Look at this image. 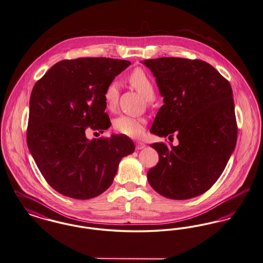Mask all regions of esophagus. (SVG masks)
I'll return each mask as SVG.
<instances>
[{
    "mask_svg": "<svg viewBox=\"0 0 263 263\" xmlns=\"http://www.w3.org/2000/svg\"><path fill=\"white\" fill-rule=\"evenodd\" d=\"M145 146H146V145H145L144 143H142V142H136V149H137V150L143 149Z\"/></svg>",
    "mask_w": 263,
    "mask_h": 263,
    "instance_id": "esophagus-1",
    "label": "esophagus"
}]
</instances>
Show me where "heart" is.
Masks as SVG:
<instances>
[{
    "label": "heart",
    "instance_id": "b5f03b06",
    "mask_svg": "<svg viewBox=\"0 0 263 263\" xmlns=\"http://www.w3.org/2000/svg\"><path fill=\"white\" fill-rule=\"evenodd\" d=\"M128 82L138 92L141 93L146 100L151 101L155 97V86L149 74L142 68L134 69L128 77ZM119 96V86L116 81H110L106 85L103 99L106 108L114 111L117 107ZM146 120L142 117H132L128 115H120L113 120V128L126 136L139 137L145 130Z\"/></svg>",
    "mask_w": 263,
    "mask_h": 263
}]
</instances>
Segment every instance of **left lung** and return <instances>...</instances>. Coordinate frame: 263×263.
Returning a JSON list of instances; mask_svg holds the SVG:
<instances>
[{
  "label": "left lung",
  "mask_w": 263,
  "mask_h": 263,
  "mask_svg": "<svg viewBox=\"0 0 263 263\" xmlns=\"http://www.w3.org/2000/svg\"><path fill=\"white\" fill-rule=\"evenodd\" d=\"M164 97L151 132L177 135L178 146L151 145L158 164L148 171L160 195L186 200L212 187L224 170L237 139L232 86L214 66L201 60H145Z\"/></svg>",
  "instance_id": "8db88e82"
}]
</instances>
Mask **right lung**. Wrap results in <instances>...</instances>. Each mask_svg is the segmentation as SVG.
<instances>
[{"mask_svg":"<svg viewBox=\"0 0 263 263\" xmlns=\"http://www.w3.org/2000/svg\"><path fill=\"white\" fill-rule=\"evenodd\" d=\"M131 62L79 58L57 62L30 99L28 147L47 184L63 196L88 200L112 184L121 159L134 152L126 135L88 140L87 129L111 125L103 92Z\"/></svg>","mask_w":263,"mask_h":263,"instance_id":"obj_1","label":"right lung"}]
</instances>
